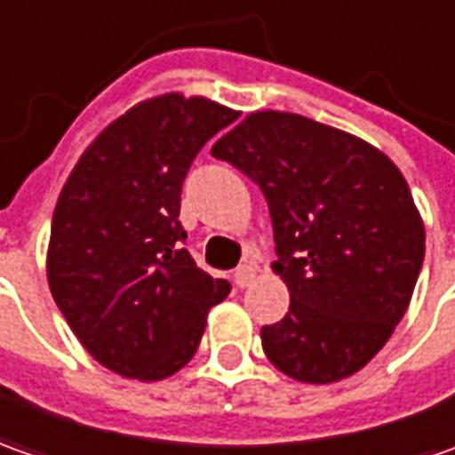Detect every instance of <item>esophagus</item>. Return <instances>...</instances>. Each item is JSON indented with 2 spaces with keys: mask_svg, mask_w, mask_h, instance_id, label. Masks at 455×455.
<instances>
[{
  "mask_svg": "<svg viewBox=\"0 0 455 455\" xmlns=\"http://www.w3.org/2000/svg\"><path fill=\"white\" fill-rule=\"evenodd\" d=\"M254 276H257V272H254V267H251V264H242V267H239V269H236V272H234V284H236V287H249V284H251V282H254Z\"/></svg>",
  "mask_w": 455,
  "mask_h": 455,
  "instance_id": "esophagus-1",
  "label": "esophagus"
}]
</instances>
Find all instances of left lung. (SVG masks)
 Listing matches in <instances>:
<instances>
[{
    "label": "left lung",
    "instance_id": "1",
    "mask_svg": "<svg viewBox=\"0 0 455 455\" xmlns=\"http://www.w3.org/2000/svg\"><path fill=\"white\" fill-rule=\"evenodd\" d=\"M267 198L290 312L261 327L276 370L337 383L383 350L413 297L426 228L395 164L294 113H251L212 148Z\"/></svg>",
    "mask_w": 455,
    "mask_h": 455
}]
</instances>
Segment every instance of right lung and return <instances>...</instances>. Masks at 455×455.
Returning <instances> with one entry per match:
<instances>
[{"instance_id":"right-lung-1","label":"right lung","mask_w":455,"mask_h":455,"mask_svg":"<svg viewBox=\"0 0 455 455\" xmlns=\"http://www.w3.org/2000/svg\"><path fill=\"white\" fill-rule=\"evenodd\" d=\"M234 120L206 98L140 102L92 140L57 198L50 291L87 353L123 378L183 368L231 291L183 249L179 213L198 150Z\"/></svg>"}]
</instances>
